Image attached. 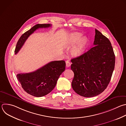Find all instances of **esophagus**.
Masks as SVG:
<instances>
[{
	"label": "esophagus",
	"instance_id": "esophagus-1",
	"mask_svg": "<svg viewBox=\"0 0 126 126\" xmlns=\"http://www.w3.org/2000/svg\"><path fill=\"white\" fill-rule=\"evenodd\" d=\"M66 65L67 67H69L71 65V63L69 62V61H66Z\"/></svg>",
	"mask_w": 126,
	"mask_h": 126
}]
</instances>
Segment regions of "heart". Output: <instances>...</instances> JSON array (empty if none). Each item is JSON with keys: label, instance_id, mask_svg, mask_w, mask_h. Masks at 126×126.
Segmentation results:
<instances>
[{"label": "heart", "instance_id": "heart-1", "mask_svg": "<svg viewBox=\"0 0 126 126\" xmlns=\"http://www.w3.org/2000/svg\"><path fill=\"white\" fill-rule=\"evenodd\" d=\"M80 38V34L77 32H73L71 34L68 40V44L71 46L74 45L79 41L72 51V54L75 57L80 56L84 51L87 40L85 39H82L79 41Z\"/></svg>", "mask_w": 126, "mask_h": 126}]
</instances>
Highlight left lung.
I'll return each instance as SVG.
<instances>
[{
  "label": "left lung",
  "instance_id": "obj_1",
  "mask_svg": "<svg viewBox=\"0 0 126 126\" xmlns=\"http://www.w3.org/2000/svg\"><path fill=\"white\" fill-rule=\"evenodd\" d=\"M94 46L71 60L74 91L86 97L96 96L108 86L115 67V56L110 40L95 29Z\"/></svg>",
  "mask_w": 126,
  "mask_h": 126
}]
</instances>
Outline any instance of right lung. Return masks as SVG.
Listing matches in <instances>:
<instances>
[{"label":"right lung","mask_w":126,"mask_h":126,"mask_svg":"<svg viewBox=\"0 0 126 126\" xmlns=\"http://www.w3.org/2000/svg\"><path fill=\"white\" fill-rule=\"evenodd\" d=\"M51 24H37L22 35L15 50L17 54L28 37L39 28H47ZM66 63L63 60L51 61L37 70L29 73L17 75L22 88L28 94L35 97H41L50 93L55 88L60 75L65 71Z\"/></svg>","instance_id":"obj_1"}]
</instances>
